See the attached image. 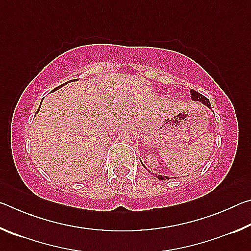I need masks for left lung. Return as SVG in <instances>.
I'll return each instance as SVG.
<instances>
[{
    "instance_id": "left-lung-1",
    "label": "left lung",
    "mask_w": 251,
    "mask_h": 251,
    "mask_svg": "<svg viewBox=\"0 0 251 251\" xmlns=\"http://www.w3.org/2000/svg\"><path fill=\"white\" fill-rule=\"evenodd\" d=\"M190 95H192V99H193L194 100H201L203 105H206L207 107H209V108H210V103H209V100H208L207 97H205L203 95H201V93H198V92L194 91V90H190ZM144 167H145V166H144ZM155 175H156V174H155ZM156 177L158 178V179H169L168 177H165V178H164L163 176H160V175H156Z\"/></svg>"
}]
</instances>
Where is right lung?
Masks as SVG:
<instances>
[{"label": "right lung", "instance_id": "right-lung-1", "mask_svg": "<svg viewBox=\"0 0 251 251\" xmlns=\"http://www.w3.org/2000/svg\"><path fill=\"white\" fill-rule=\"evenodd\" d=\"M66 83H67V82H66ZM66 83H64V84H62V85H61V86H58V87H56V88H55V90H58V88H59V87H62V86H64V85H65V84H66ZM37 112H39V110H37Z\"/></svg>", "mask_w": 251, "mask_h": 251}]
</instances>
